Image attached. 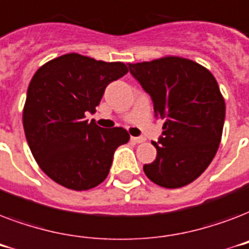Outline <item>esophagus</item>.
<instances>
[{"instance_id": "1", "label": "esophagus", "mask_w": 249, "mask_h": 249, "mask_svg": "<svg viewBox=\"0 0 249 249\" xmlns=\"http://www.w3.org/2000/svg\"><path fill=\"white\" fill-rule=\"evenodd\" d=\"M130 140H132L134 143H142V142H144L143 137H132Z\"/></svg>"}]
</instances>
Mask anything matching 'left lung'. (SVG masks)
Listing matches in <instances>:
<instances>
[{"mask_svg": "<svg viewBox=\"0 0 249 249\" xmlns=\"http://www.w3.org/2000/svg\"><path fill=\"white\" fill-rule=\"evenodd\" d=\"M129 71L154 103L156 117L165 120L156 159L144 174L165 189H178L204 172L220 146L225 101L211 72L196 62L165 56L129 63Z\"/></svg>", "mask_w": 249, "mask_h": 249, "instance_id": "obj_1", "label": "left lung"}]
</instances>
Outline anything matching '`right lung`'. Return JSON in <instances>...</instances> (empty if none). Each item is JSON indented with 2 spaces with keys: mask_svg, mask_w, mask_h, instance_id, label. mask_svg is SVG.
Masks as SVG:
<instances>
[{
  "mask_svg": "<svg viewBox=\"0 0 249 249\" xmlns=\"http://www.w3.org/2000/svg\"><path fill=\"white\" fill-rule=\"evenodd\" d=\"M128 72L121 62H102L76 53L45 63L27 91L23 126L37 164L53 181L83 191L105 181L113 152L129 141L123 128L89 123L109 83Z\"/></svg>",
  "mask_w": 249,
  "mask_h": 249,
  "instance_id": "add662e5",
  "label": "right lung"
}]
</instances>
